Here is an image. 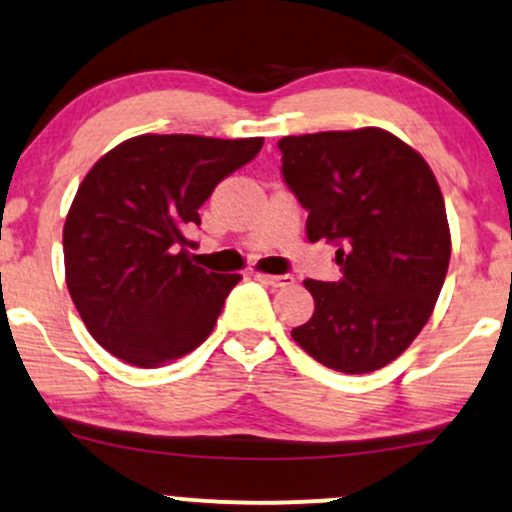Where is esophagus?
<instances>
[{"mask_svg": "<svg viewBox=\"0 0 512 512\" xmlns=\"http://www.w3.org/2000/svg\"><path fill=\"white\" fill-rule=\"evenodd\" d=\"M258 278L263 282H268L270 287H290L294 278L292 275H266V273H258Z\"/></svg>", "mask_w": 512, "mask_h": 512, "instance_id": "esophagus-1", "label": "esophagus"}]
</instances>
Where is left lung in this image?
<instances>
[{"label":"left lung","mask_w":512,"mask_h":512,"mask_svg":"<svg viewBox=\"0 0 512 512\" xmlns=\"http://www.w3.org/2000/svg\"><path fill=\"white\" fill-rule=\"evenodd\" d=\"M306 237L338 246V282L304 280L314 316L292 338L316 362L369 374L398 359L434 311L450 263L441 186L426 160L378 126L278 141Z\"/></svg>","instance_id":"obj_1"}]
</instances>
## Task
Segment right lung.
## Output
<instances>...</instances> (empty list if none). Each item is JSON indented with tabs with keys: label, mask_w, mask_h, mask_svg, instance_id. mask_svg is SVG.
<instances>
[{
	"label": "right lung",
	"mask_w": 512,
	"mask_h": 512,
	"mask_svg": "<svg viewBox=\"0 0 512 512\" xmlns=\"http://www.w3.org/2000/svg\"><path fill=\"white\" fill-rule=\"evenodd\" d=\"M263 138L141 134L90 167L64 222L66 287L98 345L160 366L213 333L242 275L210 273L186 227L218 182L256 158Z\"/></svg>",
	"instance_id": "right-lung-1"
}]
</instances>
